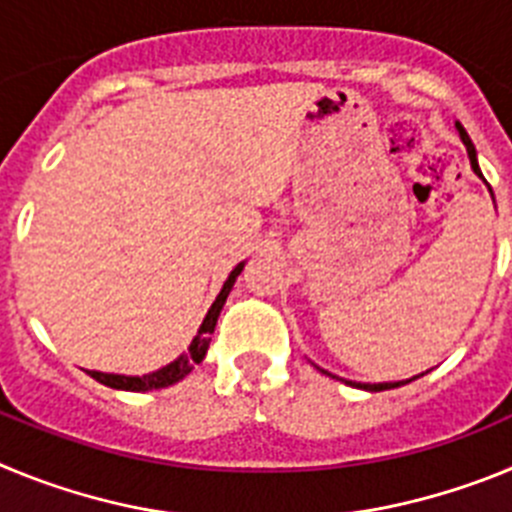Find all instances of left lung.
<instances>
[{
  "label": "left lung",
  "instance_id": "obj_1",
  "mask_svg": "<svg viewBox=\"0 0 512 512\" xmlns=\"http://www.w3.org/2000/svg\"><path fill=\"white\" fill-rule=\"evenodd\" d=\"M456 130H459L461 140H464V146H467V153H469V161H472V169H474V174H477V176H482V171H479V164H477V151H474V146H472V140H469L467 130L461 128L459 122H456ZM418 377H423V374H418ZM418 377H413V379H418ZM413 379H408V382H413ZM400 384H405V382H384V384H356V387H361V390H369V392H382V390H392V387H400Z\"/></svg>",
  "mask_w": 512,
  "mask_h": 512
}]
</instances>
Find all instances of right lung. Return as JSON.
I'll list each match as a JSON object with an SVG mask.
<instances>
[{"mask_svg": "<svg viewBox=\"0 0 512 512\" xmlns=\"http://www.w3.org/2000/svg\"><path fill=\"white\" fill-rule=\"evenodd\" d=\"M241 271H243V264H238L233 271H230V277L225 279L223 289H220V295H217V300L212 302V307L207 310L205 320H202L200 330H197V336H194L192 343H189L187 354H182L176 361H171L169 366L158 369V372L143 374V377H125V374L89 372V374H92V379H97V382L104 384V387H112V390L148 392V390H161V387H169V384H174V382H179V379L187 377V374L194 369V364H200V361L205 359L207 346H210V333L215 330V323H217V315H220V310H223L225 300H228V295H230V289H233L235 277H238Z\"/></svg>", "mask_w": 512, "mask_h": 512, "instance_id": "obj_1", "label": "right lung"}]
</instances>
